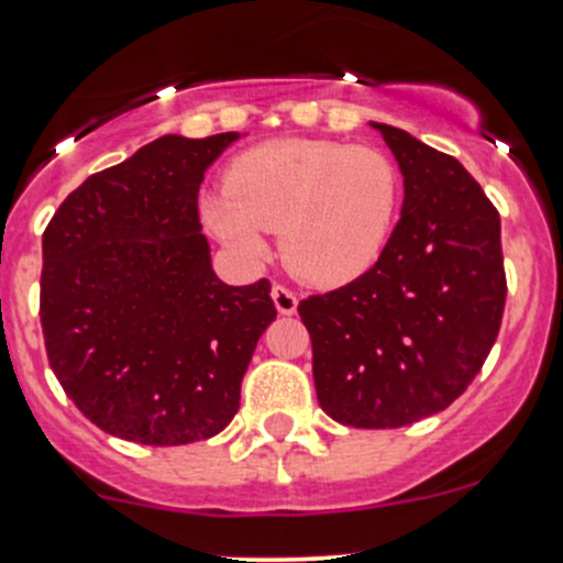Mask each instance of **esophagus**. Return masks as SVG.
<instances>
[{"label":"esophagus","mask_w":563,"mask_h":563,"mask_svg":"<svg viewBox=\"0 0 563 563\" xmlns=\"http://www.w3.org/2000/svg\"><path fill=\"white\" fill-rule=\"evenodd\" d=\"M272 302H275L277 313H283V316L297 313V294H294L291 288L280 286V283H275V286H272Z\"/></svg>","instance_id":"obj_1"}]
</instances>
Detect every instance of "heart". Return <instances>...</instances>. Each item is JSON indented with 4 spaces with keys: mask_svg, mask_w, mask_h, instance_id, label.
<instances>
[{
    "mask_svg": "<svg viewBox=\"0 0 563 563\" xmlns=\"http://www.w3.org/2000/svg\"><path fill=\"white\" fill-rule=\"evenodd\" d=\"M400 181L373 146L280 139L231 163L225 190L201 201L203 223L242 258H264L266 231L305 280L338 286L371 269L389 240Z\"/></svg>",
    "mask_w": 563,
    "mask_h": 563,
    "instance_id": "1",
    "label": "heart"
}]
</instances>
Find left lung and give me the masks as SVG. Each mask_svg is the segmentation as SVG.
<instances>
[{
  "mask_svg": "<svg viewBox=\"0 0 563 563\" xmlns=\"http://www.w3.org/2000/svg\"><path fill=\"white\" fill-rule=\"evenodd\" d=\"M402 212L376 264L299 302L323 411L349 428H402L444 411L485 365L507 302L501 218L452 155L391 124Z\"/></svg>",
  "mask_w": 563,
  "mask_h": 563,
  "instance_id": "1",
  "label": "left lung"
}]
</instances>
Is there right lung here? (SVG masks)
<instances>
[{"mask_svg": "<svg viewBox=\"0 0 563 563\" xmlns=\"http://www.w3.org/2000/svg\"><path fill=\"white\" fill-rule=\"evenodd\" d=\"M240 133L163 135L92 174L43 234L40 323L54 376L117 439L179 446L240 411L269 280L225 286L198 220L203 172Z\"/></svg>", "mask_w": 563, "mask_h": 563, "instance_id": "1", "label": "right lung"}]
</instances>
